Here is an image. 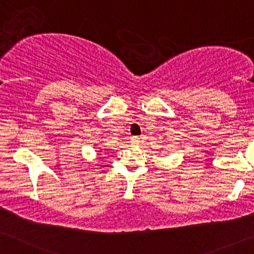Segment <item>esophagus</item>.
<instances>
[{
    "label": "esophagus",
    "instance_id": "esophagus-1",
    "mask_svg": "<svg viewBox=\"0 0 254 254\" xmlns=\"http://www.w3.org/2000/svg\"><path fill=\"white\" fill-rule=\"evenodd\" d=\"M130 142L132 146H137V145H139V142H140V139H139L138 137H132Z\"/></svg>",
    "mask_w": 254,
    "mask_h": 254
}]
</instances>
